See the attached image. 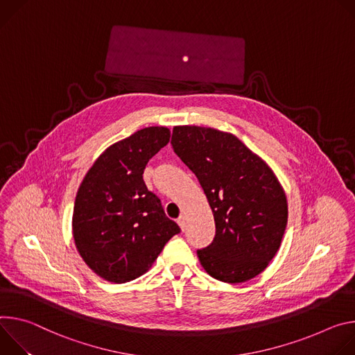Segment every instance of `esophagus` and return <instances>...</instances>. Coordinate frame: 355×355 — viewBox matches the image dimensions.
Wrapping results in <instances>:
<instances>
[{
	"label": "esophagus",
	"instance_id": "obj_1",
	"mask_svg": "<svg viewBox=\"0 0 355 355\" xmlns=\"http://www.w3.org/2000/svg\"><path fill=\"white\" fill-rule=\"evenodd\" d=\"M186 221H187V220H186V216H184V214H182V216L178 218V224H179V227H180L183 231L186 230V224H187Z\"/></svg>",
	"mask_w": 355,
	"mask_h": 355
}]
</instances>
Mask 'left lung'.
<instances>
[{"instance_id":"obj_1","label":"left lung","mask_w":355,"mask_h":355,"mask_svg":"<svg viewBox=\"0 0 355 355\" xmlns=\"http://www.w3.org/2000/svg\"><path fill=\"white\" fill-rule=\"evenodd\" d=\"M172 146L198 176L214 216L216 237L198 251L203 269L225 284L258 277L278 252L288 223L277 175L237 137L216 128L176 125Z\"/></svg>"}]
</instances>
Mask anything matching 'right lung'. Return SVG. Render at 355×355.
Listing matches in <instances>:
<instances>
[{
    "instance_id": "right-lung-1",
    "label": "right lung",
    "mask_w": 355,
    "mask_h": 355,
    "mask_svg": "<svg viewBox=\"0 0 355 355\" xmlns=\"http://www.w3.org/2000/svg\"><path fill=\"white\" fill-rule=\"evenodd\" d=\"M169 138V128L148 127L112 144L77 190L71 218L74 244L86 265L107 282L139 278L180 231L142 178L150 157Z\"/></svg>"
}]
</instances>
